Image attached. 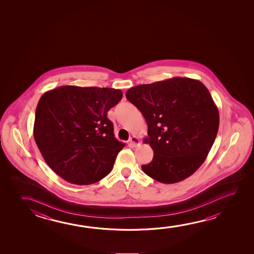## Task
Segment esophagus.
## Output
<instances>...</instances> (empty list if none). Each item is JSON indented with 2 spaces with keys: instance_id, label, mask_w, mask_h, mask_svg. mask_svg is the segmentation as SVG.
Returning a JSON list of instances; mask_svg holds the SVG:
<instances>
[{
  "instance_id": "esophagus-1",
  "label": "esophagus",
  "mask_w": 254,
  "mask_h": 254,
  "mask_svg": "<svg viewBox=\"0 0 254 254\" xmlns=\"http://www.w3.org/2000/svg\"><path fill=\"white\" fill-rule=\"evenodd\" d=\"M129 143H130L131 147H138L140 145V140L136 136H132L129 139Z\"/></svg>"
}]
</instances>
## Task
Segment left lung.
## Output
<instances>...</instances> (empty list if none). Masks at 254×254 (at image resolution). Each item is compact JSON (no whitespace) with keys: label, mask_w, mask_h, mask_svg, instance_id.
<instances>
[{"label":"left lung","mask_w":254,"mask_h":254,"mask_svg":"<svg viewBox=\"0 0 254 254\" xmlns=\"http://www.w3.org/2000/svg\"><path fill=\"white\" fill-rule=\"evenodd\" d=\"M148 125L145 142L153 159L141 169L159 183L190 177L204 163L216 138L220 116L204 84L182 77L142 84L126 93Z\"/></svg>","instance_id":"1"}]
</instances>
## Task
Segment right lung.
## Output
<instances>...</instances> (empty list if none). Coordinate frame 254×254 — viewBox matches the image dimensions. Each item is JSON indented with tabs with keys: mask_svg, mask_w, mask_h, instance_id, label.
I'll return each instance as SVG.
<instances>
[{
	"mask_svg": "<svg viewBox=\"0 0 254 254\" xmlns=\"http://www.w3.org/2000/svg\"><path fill=\"white\" fill-rule=\"evenodd\" d=\"M110 87L61 86L42 95L34 137L42 157L68 183L87 185L113 169L125 143L114 136L109 110L122 98Z\"/></svg>",
	"mask_w": 254,
	"mask_h": 254,
	"instance_id": "add662e5",
	"label": "right lung"
}]
</instances>
